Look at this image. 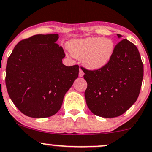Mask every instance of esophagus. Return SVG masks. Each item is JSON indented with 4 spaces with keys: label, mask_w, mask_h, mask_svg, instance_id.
Here are the masks:
<instances>
[{
    "label": "esophagus",
    "mask_w": 152,
    "mask_h": 152,
    "mask_svg": "<svg viewBox=\"0 0 152 152\" xmlns=\"http://www.w3.org/2000/svg\"><path fill=\"white\" fill-rule=\"evenodd\" d=\"M83 75H84L83 71H82L81 69H80V70H79V74H78V76H79V77H83Z\"/></svg>",
    "instance_id": "34e87169"
}]
</instances>
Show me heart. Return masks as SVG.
<instances>
[{
    "mask_svg": "<svg viewBox=\"0 0 152 152\" xmlns=\"http://www.w3.org/2000/svg\"><path fill=\"white\" fill-rule=\"evenodd\" d=\"M68 49L74 57L81 59L82 64L92 71L104 68L115 52L114 42L107 37H86L73 39Z\"/></svg>",
    "mask_w": 152,
    "mask_h": 152,
    "instance_id": "b5f03b06",
    "label": "heart"
}]
</instances>
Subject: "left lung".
Returning a JSON list of instances; mask_svg holds the SVG:
<instances>
[{
    "instance_id": "obj_1",
    "label": "left lung",
    "mask_w": 152,
    "mask_h": 152,
    "mask_svg": "<svg viewBox=\"0 0 152 152\" xmlns=\"http://www.w3.org/2000/svg\"><path fill=\"white\" fill-rule=\"evenodd\" d=\"M119 39L121 34H117ZM83 70V69H82ZM88 86L86 102L96 115L116 118L136 102L142 86L144 66L137 48L129 40L122 39L115 46L108 64L99 70L83 69Z\"/></svg>"
}]
</instances>
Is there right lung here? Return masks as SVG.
<instances>
[{
  "label": "right lung",
  "instance_id": "obj_1",
  "mask_svg": "<svg viewBox=\"0 0 152 152\" xmlns=\"http://www.w3.org/2000/svg\"><path fill=\"white\" fill-rule=\"evenodd\" d=\"M58 34H37L17 44L6 66L10 99L25 115L45 118L61 108L65 94L78 78L79 66L62 63L65 54Z\"/></svg>",
  "mask_w": 152,
  "mask_h": 152
}]
</instances>
